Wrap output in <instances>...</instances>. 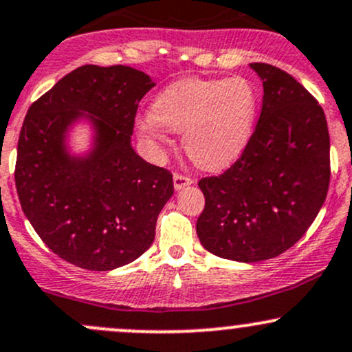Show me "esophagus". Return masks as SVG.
<instances>
[{"mask_svg":"<svg viewBox=\"0 0 352 352\" xmlns=\"http://www.w3.org/2000/svg\"><path fill=\"white\" fill-rule=\"evenodd\" d=\"M192 184H194V180L190 177H185L182 173H173V187H175V190H182V188Z\"/></svg>","mask_w":352,"mask_h":352,"instance_id":"esophagus-1","label":"esophagus"}]
</instances>
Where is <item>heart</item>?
I'll return each instance as SVG.
<instances>
[{"label": "heart", "mask_w": 352, "mask_h": 352, "mask_svg": "<svg viewBox=\"0 0 352 352\" xmlns=\"http://www.w3.org/2000/svg\"><path fill=\"white\" fill-rule=\"evenodd\" d=\"M257 113V90L244 76L185 78L155 96L152 113L135 120V132L155 150L170 144L168 132L182 133L187 155L199 167L219 170L244 153Z\"/></svg>", "instance_id": "obj_1"}]
</instances>
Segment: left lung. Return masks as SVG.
Listing matches in <instances>:
<instances>
[{"label": "left lung", "mask_w": 352, "mask_h": 352, "mask_svg": "<svg viewBox=\"0 0 352 352\" xmlns=\"http://www.w3.org/2000/svg\"><path fill=\"white\" fill-rule=\"evenodd\" d=\"M264 87L261 117L241 158L199 182L206 207L197 235L237 262L277 257L306 234L329 188L326 115L306 88L267 63H250Z\"/></svg>", "instance_id": "8db88e82"}]
</instances>
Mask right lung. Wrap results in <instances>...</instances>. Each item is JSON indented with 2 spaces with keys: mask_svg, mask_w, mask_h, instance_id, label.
Wrapping results in <instances>:
<instances>
[{
  "mask_svg": "<svg viewBox=\"0 0 352 352\" xmlns=\"http://www.w3.org/2000/svg\"><path fill=\"white\" fill-rule=\"evenodd\" d=\"M153 87L132 67L83 65L26 113L14 168L19 204L41 241L76 267H122L155 239L172 173L132 146L138 103ZM78 124L91 129V146L75 154L69 137Z\"/></svg>",
  "mask_w": 352,
  "mask_h": 352,
  "instance_id": "obj_1",
  "label": "right lung"
}]
</instances>
